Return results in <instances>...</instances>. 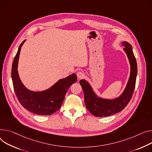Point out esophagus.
<instances>
[{"label": "esophagus", "mask_w": 152, "mask_h": 152, "mask_svg": "<svg viewBox=\"0 0 152 152\" xmlns=\"http://www.w3.org/2000/svg\"><path fill=\"white\" fill-rule=\"evenodd\" d=\"M76 75H77V77L78 79H80L84 76V73L82 72H80V71H79V72H77Z\"/></svg>", "instance_id": "esophagus-1"}]
</instances>
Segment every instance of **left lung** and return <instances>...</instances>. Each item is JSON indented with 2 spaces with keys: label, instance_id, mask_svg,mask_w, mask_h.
Masks as SVG:
<instances>
[{
  "label": "left lung",
  "instance_id": "1",
  "mask_svg": "<svg viewBox=\"0 0 152 152\" xmlns=\"http://www.w3.org/2000/svg\"><path fill=\"white\" fill-rule=\"evenodd\" d=\"M124 50L126 53L130 65V74L126 86L119 96L108 99L98 96L93 87L86 79L80 80L84 94L86 108L89 112L96 117H107L122 110L128 104L132 97L135 88L137 73V62L133 54L132 46L127 42H123Z\"/></svg>",
  "mask_w": 152,
  "mask_h": 152
}]
</instances>
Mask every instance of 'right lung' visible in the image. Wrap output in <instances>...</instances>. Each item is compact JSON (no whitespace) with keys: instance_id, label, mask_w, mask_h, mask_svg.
Returning a JSON list of instances; mask_svg holds the SVG:
<instances>
[{"instance_id":"1","label":"right lung","mask_w":152,"mask_h":152,"mask_svg":"<svg viewBox=\"0 0 152 152\" xmlns=\"http://www.w3.org/2000/svg\"><path fill=\"white\" fill-rule=\"evenodd\" d=\"M26 41L24 39L19 46L12 64V78L15 92L20 103L30 112L39 115H51L61 107L68 89L77 81V76L73 73L59 79L45 90L35 92L28 90L22 83L18 71L20 52Z\"/></svg>"}]
</instances>
